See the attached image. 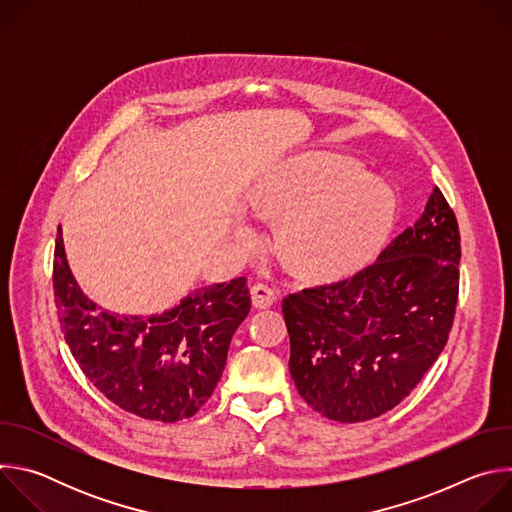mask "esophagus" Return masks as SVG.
Returning a JSON list of instances; mask_svg holds the SVG:
<instances>
[{"instance_id":"1","label":"esophagus","mask_w":512,"mask_h":512,"mask_svg":"<svg viewBox=\"0 0 512 512\" xmlns=\"http://www.w3.org/2000/svg\"><path fill=\"white\" fill-rule=\"evenodd\" d=\"M251 300H253V306L259 310L269 308L277 300V291H275V287H271L267 283H255L251 287Z\"/></svg>"}]
</instances>
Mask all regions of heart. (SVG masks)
I'll list each match as a JSON object with an SVG mask.
<instances>
[{
    "mask_svg": "<svg viewBox=\"0 0 512 512\" xmlns=\"http://www.w3.org/2000/svg\"><path fill=\"white\" fill-rule=\"evenodd\" d=\"M255 208L281 218L279 247L298 271L338 275L367 259L395 218L391 188L340 156H310L287 166Z\"/></svg>",
    "mask_w": 512,
    "mask_h": 512,
    "instance_id": "heart-1",
    "label": "heart"
}]
</instances>
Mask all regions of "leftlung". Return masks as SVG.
<instances>
[{"instance_id": "left-lung-1", "label": "left lung", "mask_w": 512, "mask_h": 512, "mask_svg": "<svg viewBox=\"0 0 512 512\" xmlns=\"http://www.w3.org/2000/svg\"><path fill=\"white\" fill-rule=\"evenodd\" d=\"M460 229L440 188L415 225L354 275L281 302L289 373L328 419L356 423L397 407L442 354L458 306Z\"/></svg>"}]
</instances>
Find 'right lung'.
Here are the masks:
<instances>
[{
	"instance_id": "add662e5",
	"label": "right lung",
	"mask_w": 512,
	"mask_h": 512,
	"mask_svg": "<svg viewBox=\"0 0 512 512\" xmlns=\"http://www.w3.org/2000/svg\"><path fill=\"white\" fill-rule=\"evenodd\" d=\"M54 304L66 344L87 379L143 419L192 417L223 377L231 338L251 310L247 277L200 287L162 316H115L72 277L58 229Z\"/></svg>"
}]
</instances>
